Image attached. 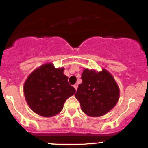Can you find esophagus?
Segmentation results:
<instances>
[{
    "mask_svg": "<svg viewBox=\"0 0 148 148\" xmlns=\"http://www.w3.org/2000/svg\"><path fill=\"white\" fill-rule=\"evenodd\" d=\"M73 86H74V88H75V90H77V88H78V84H75Z\"/></svg>",
    "mask_w": 148,
    "mask_h": 148,
    "instance_id": "esophagus-1",
    "label": "esophagus"
}]
</instances>
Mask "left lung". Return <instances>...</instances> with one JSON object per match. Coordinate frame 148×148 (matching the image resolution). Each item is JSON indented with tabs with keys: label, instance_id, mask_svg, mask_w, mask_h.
<instances>
[{
	"label": "left lung",
	"instance_id": "left-lung-1",
	"mask_svg": "<svg viewBox=\"0 0 148 148\" xmlns=\"http://www.w3.org/2000/svg\"><path fill=\"white\" fill-rule=\"evenodd\" d=\"M83 82L78 86L75 97L83 112L90 117H100L110 111L117 104L120 88L110 72L84 68Z\"/></svg>",
	"mask_w": 148,
	"mask_h": 148
}]
</instances>
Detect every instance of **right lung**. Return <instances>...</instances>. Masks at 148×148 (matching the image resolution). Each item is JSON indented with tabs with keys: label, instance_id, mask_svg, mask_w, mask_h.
<instances>
[{
	"label": "right lung",
	"instance_id": "right-lung-1",
	"mask_svg": "<svg viewBox=\"0 0 148 148\" xmlns=\"http://www.w3.org/2000/svg\"><path fill=\"white\" fill-rule=\"evenodd\" d=\"M63 67L55 68L51 62L35 69L24 84L25 100L30 109L42 117H53L63 109L66 99L75 93L69 84Z\"/></svg>",
	"mask_w": 148,
	"mask_h": 148
}]
</instances>
